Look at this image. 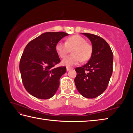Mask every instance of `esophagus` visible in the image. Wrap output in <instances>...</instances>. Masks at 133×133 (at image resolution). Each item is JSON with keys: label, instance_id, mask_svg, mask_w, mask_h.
Here are the masks:
<instances>
[{"label": "esophagus", "instance_id": "1", "mask_svg": "<svg viewBox=\"0 0 133 133\" xmlns=\"http://www.w3.org/2000/svg\"><path fill=\"white\" fill-rule=\"evenodd\" d=\"M73 68H72V67H66V69H67V71H69L70 70L73 69Z\"/></svg>", "mask_w": 133, "mask_h": 133}]
</instances>
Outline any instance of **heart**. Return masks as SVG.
Wrapping results in <instances>:
<instances>
[{
  "mask_svg": "<svg viewBox=\"0 0 133 133\" xmlns=\"http://www.w3.org/2000/svg\"><path fill=\"white\" fill-rule=\"evenodd\" d=\"M71 49L73 54L63 60L62 64L64 66L76 65L82 60L86 61L90 58L92 54L91 46L80 35H74L69 37L66 43L60 42L56 45V52L62 58L66 57Z\"/></svg>",
  "mask_w": 133,
  "mask_h": 133,
  "instance_id": "1",
  "label": "heart"
}]
</instances>
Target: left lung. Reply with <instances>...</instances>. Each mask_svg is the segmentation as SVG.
<instances>
[{
	"instance_id": "8db88e82",
	"label": "left lung",
	"mask_w": 133,
	"mask_h": 133,
	"mask_svg": "<svg viewBox=\"0 0 133 133\" xmlns=\"http://www.w3.org/2000/svg\"><path fill=\"white\" fill-rule=\"evenodd\" d=\"M90 40L92 54L87 63L75 69V83L78 91L87 98L97 97L104 92L112 73L113 54L109 44L103 38L83 33Z\"/></svg>"
}]
</instances>
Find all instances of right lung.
Returning <instances> with one entry per match:
<instances>
[{"instance_id":"1","label":"right lung","mask_w":133,"mask_h":133,"mask_svg":"<svg viewBox=\"0 0 133 133\" xmlns=\"http://www.w3.org/2000/svg\"><path fill=\"white\" fill-rule=\"evenodd\" d=\"M69 35L63 31L46 32L27 44L20 61L19 69L24 88L31 96L48 99L55 95L66 67H55L60 59L56 45Z\"/></svg>"}]
</instances>
